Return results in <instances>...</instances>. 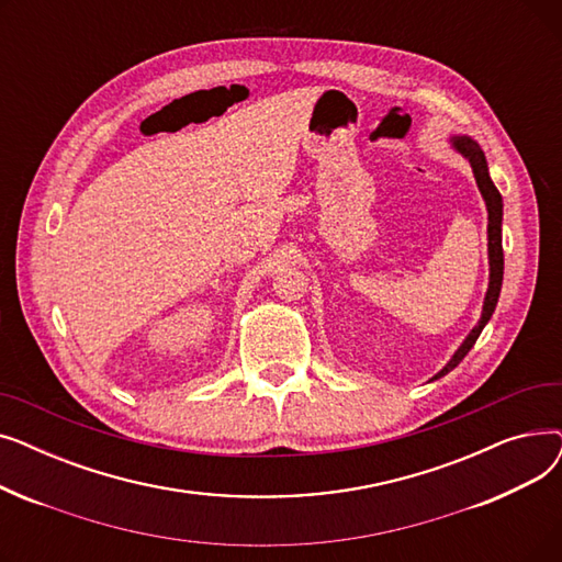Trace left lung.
Listing matches in <instances>:
<instances>
[{"mask_svg":"<svg viewBox=\"0 0 562 562\" xmlns=\"http://www.w3.org/2000/svg\"><path fill=\"white\" fill-rule=\"evenodd\" d=\"M451 145L456 150L471 164V170H474L476 177V184L479 191L485 200L487 206V255H490V284H487V293H485V301H483V314L479 326L467 335V339L462 341V346L453 352V358L449 360V364L441 369L432 380L447 375L449 371H453L467 352L474 348L479 335L483 333V328L487 326V321L492 318L496 303H498V293H501V282H504V246H501V218H504V200H501L498 189L494 187L490 170H487V161L485 155L481 150V145L469 138V136H451Z\"/></svg>","mask_w":562,"mask_h":562,"instance_id":"1","label":"left lung"}]
</instances>
